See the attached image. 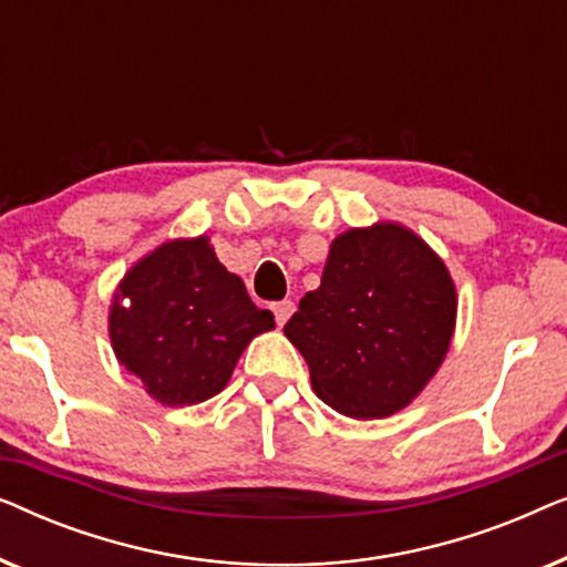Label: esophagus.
Listing matches in <instances>:
<instances>
[{
	"label": "esophagus",
	"instance_id": "obj_1",
	"mask_svg": "<svg viewBox=\"0 0 567 567\" xmlns=\"http://www.w3.org/2000/svg\"><path fill=\"white\" fill-rule=\"evenodd\" d=\"M274 315H276L278 328H284V324L289 322V317L293 315V301H276V305H274Z\"/></svg>",
	"mask_w": 567,
	"mask_h": 567
}]
</instances>
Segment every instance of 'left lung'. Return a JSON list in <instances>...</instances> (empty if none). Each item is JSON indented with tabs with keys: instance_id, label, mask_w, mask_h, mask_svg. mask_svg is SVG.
I'll use <instances>...</instances> for the list:
<instances>
[{
	"instance_id": "obj_1",
	"label": "left lung",
	"mask_w": 567,
	"mask_h": 567,
	"mask_svg": "<svg viewBox=\"0 0 567 567\" xmlns=\"http://www.w3.org/2000/svg\"><path fill=\"white\" fill-rule=\"evenodd\" d=\"M456 289L444 260L394 221L332 239L320 289L286 338L324 405L355 421L394 415L436 374L452 346Z\"/></svg>"
}]
</instances>
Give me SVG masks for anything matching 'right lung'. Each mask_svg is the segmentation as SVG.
<instances>
[{
  "instance_id": "1",
  "label": "right lung",
  "mask_w": 567,
  "mask_h": 567,
  "mask_svg": "<svg viewBox=\"0 0 567 567\" xmlns=\"http://www.w3.org/2000/svg\"><path fill=\"white\" fill-rule=\"evenodd\" d=\"M274 328V315L252 305L208 237L169 239L144 255L107 315L115 359L167 408L219 394L247 343Z\"/></svg>"
}]
</instances>
